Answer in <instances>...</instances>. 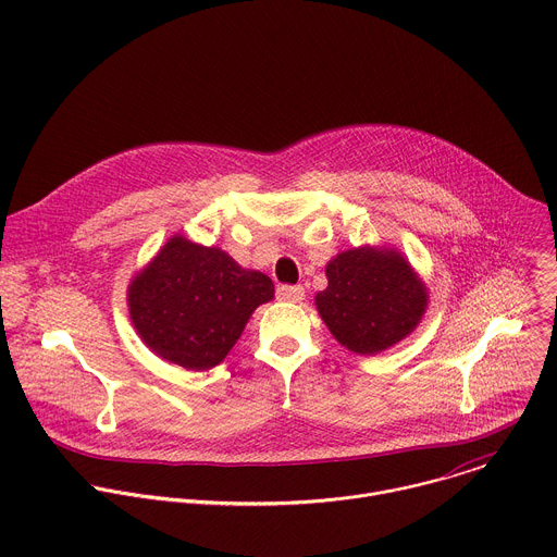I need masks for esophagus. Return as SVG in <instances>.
I'll return each instance as SVG.
<instances>
[{"label": "esophagus", "instance_id": "esophagus-1", "mask_svg": "<svg viewBox=\"0 0 557 557\" xmlns=\"http://www.w3.org/2000/svg\"><path fill=\"white\" fill-rule=\"evenodd\" d=\"M277 299L297 304V301L304 299V286H280L277 288Z\"/></svg>", "mask_w": 557, "mask_h": 557}]
</instances>
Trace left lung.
Returning <instances> with one entry per match:
<instances>
[{
	"label": "left lung",
	"instance_id": "1",
	"mask_svg": "<svg viewBox=\"0 0 557 557\" xmlns=\"http://www.w3.org/2000/svg\"><path fill=\"white\" fill-rule=\"evenodd\" d=\"M329 286L314 295L331 335L357 355L404 342L423 320L430 293L394 247H357L326 264Z\"/></svg>",
	"mask_w": 557,
	"mask_h": 557
}]
</instances>
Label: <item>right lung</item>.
<instances>
[{"label":"right lung","mask_w":557,"mask_h":557,"mask_svg":"<svg viewBox=\"0 0 557 557\" xmlns=\"http://www.w3.org/2000/svg\"><path fill=\"white\" fill-rule=\"evenodd\" d=\"M275 297L269 275L237 264L218 247L172 235L127 286L129 320L143 344L187 370L218 366L253 310Z\"/></svg>","instance_id":"obj_1"}]
</instances>
